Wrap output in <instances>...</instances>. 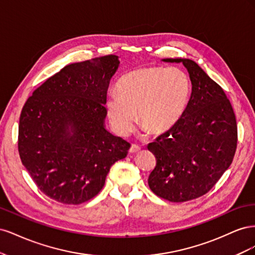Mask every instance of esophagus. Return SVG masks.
I'll use <instances>...</instances> for the list:
<instances>
[{
	"label": "esophagus",
	"instance_id": "esophagus-1",
	"mask_svg": "<svg viewBox=\"0 0 255 255\" xmlns=\"http://www.w3.org/2000/svg\"><path fill=\"white\" fill-rule=\"evenodd\" d=\"M138 151H140V146L139 145L136 144V143H133L132 145H130V148H129V152L130 153H136Z\"/></svg>",
	"mask_w": 255,
	"mask_h": 255
}]
</instances>
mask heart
<instances>
[{
    "label": "heart",
    "mask_w": 255,
    "mask_h": 255,
    "mask_svg": "<svg viewBox=\"0 0 255 255\" xmlns=\"http://www.w3.org/2000/svg\"><path fill=\"white\" fill-rule=\"evenodd\" d=\"M117 94L107 97L106 114L113 128L128 135L137 122L152 134L171 129L187 109L191 85L180 68L142 67L125 74Z\"/></svg>",
    "instance_id": "heart-1"
}]
</instances>
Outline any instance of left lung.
Wrapping results in <instances>:
<instances>
[{
	"label": "left lung",
	"instance_id": "8db88e82",
	"mask_svg": "<svg viewBox=\"0 0 255 255\" xmlns=\"http://www.w3.org/2000/svg\"><path fill=\"white\" fill-rule=\"evenodd\" d=\"M164 61L183 63L192 91L180 121L148 145L156 159L148 184L159 198L186 202L210 191L232 164L237 123L225 91L194 60Z\"/></svg>",
	"mask_w": 255,
	"mask_h": 255
}]
</instances>
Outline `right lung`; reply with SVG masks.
I'll list each match as a JSON object with an SVG mask.
<instances>
[{
    "mask_svg": "<svg viewBox=\"0 0 255 255\" xmlns=\"http://www.w3.org/2000/svg\"><path fill=\"white\" fill-rule=\"evenodd\" d=\"M116 55L64 67L36 88L23 106L18 150L37 187L63 204L96 197L130 143L107 132L106 97L118 69Z\"/></svg>",
    "mask_w": 255,
    "mask_h": 255,
    "instance_id": "add662e5",
    "label": "right lung"
}]
</instances>
